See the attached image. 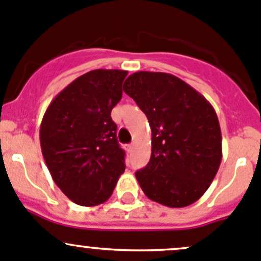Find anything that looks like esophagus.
<instances>
[{
  "instance_id": "1",
  "label": "esophagus",
  "mask_w": 261,
  "mask_h": 261,
  "mask_svg": "<svg viewBox=\"0 0 261 261\" xmlns=\"http://www.w3.org/2000/svg\"><path fill=\"white\" fill-rule=\"evenodd\" d=\"M125 149H127V152H132L133 151V144H127V146H125Z\"/></svg>"
}]
</instances>
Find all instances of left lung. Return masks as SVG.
I'll return each mask as SVG.
<instances>
[{"instance_id": "1", "label": "left lung", "mask_w": 261, "mask_h": 261, "mask_svg": "<svg viewBox=\"0 0 261 261\" xmlns=\"http://www.w3.org/2000/svg\"><path fill=\"white\" fill-rule=\"evenodd\" d=\"M152 130L151 159L136 177L144 194L170 208L197 202L222 161L217 114L203 95L179 77L141 71L124 82Z\"/></svg>"}]
</instances>
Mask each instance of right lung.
Segmentation results:
<instances>
[{"label":"right lung","mask_w":261,"mask_h":261,"mask_svg":"<svg viewBox=\"0 0 261 261\" xmlns=\"http://www.w3.org/2000/svg\"><path fill=\"white\" fill-rule=\"evenodd\" d=\"M122 69H94L77 77L49 104L40 124V147L57 187L73 203L107 202L124 172L125 152L112 110L120 101Z\"/></svg>","instance_id":"add662e5"}]
</instances>
